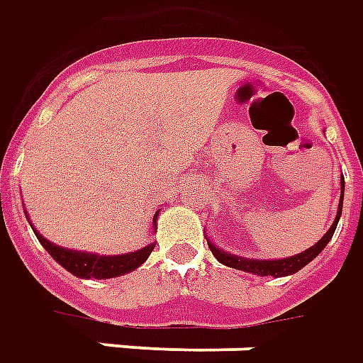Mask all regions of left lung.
<instances>
[{"instance_id": "obj_1", "label": "left lung", "mask_w": 363, "mask_h": 363, "mask_svg": "<svg viewBox=\"0 0 363 363\" xmlns=\"http://www.w3.org/2000/svg\"><path fill=\"white\" fill-rule=\"evenodd\" d=\"M342 203H344V176L340 177V201H338V211H336V218L330 225V228L326 230V235L318 240L315 246H311L305 252H299L295 256H289V258H279V259H252V258H242V256H236V254H228V252L217 248V244L211 242V238H207V244H209L213 256L223 264V266H228V268L240 269V272H248V274H254V276L259 277H285L297 274L301 268H305L309 262L317 258L320 252L325 250V246L330 242L334 230H336V225L340 220L342 215Z\"/></svg>"}]
</instances>
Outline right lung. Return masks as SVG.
<instances>
[{"label":"right lung","instance_id":"1","mask_svg":"<svg viewBox=\"0 0 363 363\" xmlns=\"http://www.w3.org/2000/svg\"><path fill=\"white\" fill-rule=\"evenodd\" d=\"M158 213L152 218V230H156V218H158ZM25 217L29 218V215L25 213ZM30 223V220H29ZM33 233L38 238V242L45 246V250L52 256L64 269H68L72 276L82 277V279H111V277L125 276L128 272H135L138 266H143L150 252L154 250L156 244H148L145 248L135 252H127V254H117V256H99V254H94V252H79V250H70V248H62L58 244L46 240L45 236L37 233V228L30 225Z\"/></svg>","mask_w":363,"mask_h":363}]
</instances>
